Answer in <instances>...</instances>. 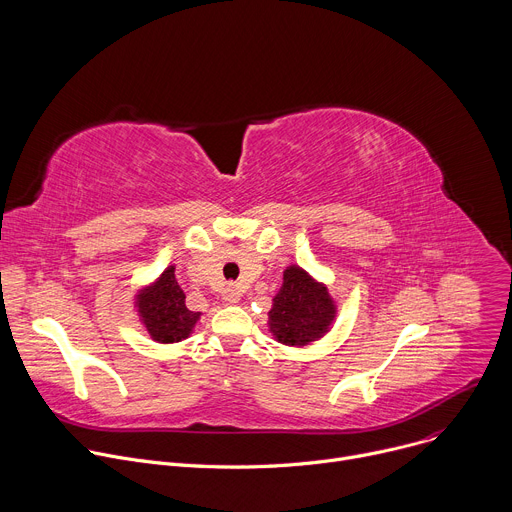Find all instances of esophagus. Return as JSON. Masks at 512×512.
I'll use <instances>...</instances> for the list:
<instances>
[{"label":"esophagus","mask_w":512,"mask_h":512,"mask_svg":"<svg viewBox=\"0 0 512 512\" xmlns=\"http://www.w3.org/2000/svg\"><path fill=\"white\" fill-rule=\"evenodd\" d=\"M223 300L227 304H239L241 300V289L237 285H227L225 291H223Z\"/></svg>","instance_id":"esophagus-1"}]
</instances>
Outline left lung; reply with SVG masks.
Listing matches in <instances>:
<instances>
[{
    "label": "left lung",
    "instance_id": "8db88e82",
    "mask_svg": "<svg viewBox=\"0 0 512 512\" xmlns=\"http://www.w3.org/2000/svg\"><path fill=\"white\" fill-rule=\"evenodd\" d=\"M336 314L338 306L328 285L291 263L283 269V283L267 312V326L279 344L304 348L332 330Z\"/></svg>",
    "mask_w": 512,
    "mask_h": 512
}]
</instances>
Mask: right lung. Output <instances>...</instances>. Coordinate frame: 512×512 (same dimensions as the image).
Listing matches in <instances>:
<instances>
[{"mask_svg": "<svg viewBox=\"0 0 512 512\" xmlns=\"http://www.w3.org/2000/svg\"><path fill=\"white\" fill-rule=\"evenodd\" d=\"M133 310L145 332L158 344H176L186 340L198 320L200 312L186 308V294L176 281V265H168L154 281L141 285L135 291Z\"/></svg>", "mask_w": 512, "mask_h": 512, "instance_id": "right-lung-1", "label": "right lung"}]
</instances>
